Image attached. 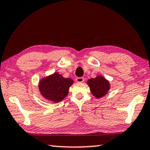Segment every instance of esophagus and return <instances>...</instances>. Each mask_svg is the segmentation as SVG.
Wrapping results in <instances>:
<instances>
[{
  "instance_id": "34e87169",
  "label": "esophagus",
  "mask_w": 150,
  "mask_h": 150,
  "mask_svg": "<svg viewBox=\"0 0 150 150\" xmlns=\"http://www.w3.org/2000/svg\"><path fill=\"white\" fill-rule=\"evenodd\" d=\"M84 79L83 77H77L76 79V81L77 82H84Z\"/></svg>"
}]
</instances>
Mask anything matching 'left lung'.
Returning <instances> with one entry per match:
<instances>
[{"label":"left lung","instance_id":"obj_1","mask_svg":"<svg viewBox=\"0 0 150 150\" xmlns=\"http://www.w3.org/2000/svg\"><path fill=\"white\" fill-rule=\"evenodd\" d=\"M87 83L92 94L97 98L104 96L110 88V84L108 80L100 76L95 79H89Z\"/></svg>","mask_w":150,"mask_h":150}]
</instances>
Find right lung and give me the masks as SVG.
I'll use <instances>...</instances> for the list:
<instances>
[{
	"mask_svg": "<svg viewBox=\"0 0 150 150\" xmlns=\"http://www.w3.org/2000/svg\"><path fill=\"white\" fill-rule=\"evenodd\" d=\"M73 80L65 79L58 73L41 80L39 84V90L45 98L53 102L62 101L68 94L70 86Z\"/></svg>",
	"mask_w": 150,
	"mask_h": 150,
	"instance_id": "add662e5",
	"label": "right lung"
}]
</instances>
